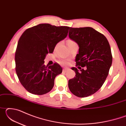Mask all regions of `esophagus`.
<instances>
[{
    "instance_id": "34e87169",
    "label": "esophagus",
    "mask_w": 126,
    "mask_h": 126,
    "mask_svg": "<svg viewBox=\"0 0 126 126\" xmlns=\"http://www.w3.org/2000/svg\"><path fill=\"white\" fill-rule=\"evenodd\" d=\"M68 70V68H64L63 69V72H67Z\"/></svg>"
}]
</instances>
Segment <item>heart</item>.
I'll return each instance as SVG.
<instances>
[{
    "mask_svg": "<svg viewBox=\"0 0 126 126\" xmlns=\"http://www.w3.org/2000/svg\"><path fill=\"white\" fill-rule=\"evenodd\" d=\"M74 42L73 41V40H69L68 41V43H73ZM59 44V43H58L57 44V46H56V47H57L58 46V45ZM61 63L62 64H64V65H67L68 64V62H66V61H62V62H61Z\"/></svg>",
    "mask_w": 126,
    "mask_h": 126,
    "instance_id": "heart-1",
    "label": "heart"
}]
</instances>
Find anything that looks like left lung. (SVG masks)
I'll list each match as a JSON object with an SVG mask.
<instances>
[{"label": "left lung", "instance_id": "obj_1", "mask_svg": "<svg viewBox=\"0 0 126 126\" xmlns=\"http://www.w3.org/2000/svg\"><path fill=\"white\" fill-rule=\"evenodd\" d=\"M69 37L79 46L76 65L87 68H72L76 76L68 81V87L76 96L88 97L101 88L108 75L112 63L110 44L105 36L91 27H70Z\"/></svg>", "mask_w": 126, "mask_h": 126}]
</instances>
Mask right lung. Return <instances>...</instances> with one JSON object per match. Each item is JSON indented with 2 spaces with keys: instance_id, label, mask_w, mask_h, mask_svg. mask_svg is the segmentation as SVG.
Listing matches in <instances>:
<instances>
[{
  "instance_id": "1",
  "label": "right lung",
  "mask_w": 126,
  "mask_h": 126,
  "mask_svg": "<svg viewBox=\"0 0 126 126\" xmlns=\"http://www.w3.org/2000/svg\"><path fill=\"white\" fill-rule=\"evenodd\" d=\"M69 29L44 23L27 29L21 35L15 55L16 71L20 83L29 92L42 95L52 89L55 77L62 72V68L58 63L46 66L44 60L66 38Z\"/></svg>"
}]
</instances>
